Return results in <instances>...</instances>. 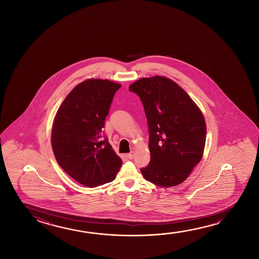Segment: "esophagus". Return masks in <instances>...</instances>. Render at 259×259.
I'll return each mask as SVG.
<instances>
[{
    "instance_id": "1",
    "label": "esophagus",
    "mask_w": 259,
    "mask_h": 259,
    "mask_svg": "<svg viewBox=\"0 0 259 259\" xmlns=\"http://www.w3.org/2000/svg\"><path fill=\"white\" fill-rule=\"evenodd\" d=\"M126 156H127L130 160L134 159V158H135V152H134V151H132L130 153H127V155H126Z\"/></svg>"
}]
</instances>
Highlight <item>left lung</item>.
<instances>
[{
	"label": "left lung",
	"mask_w": 259,
	"mask_h": 259,
	"mask_svg": "<svg viewBox=\"0 0 259 259\" xmlns=\"http://www.w3.org/2000/svg\"><path fill=\"white\" fill-rule=\"evenodd\" d=\"M144 105L151 160L141 169L146 181L160 187L184 182L203 154V115L178 84L164 76L143 77L129 85Z\"/></svg>",
	"instance_id": "obj_1"
}]
</instances>
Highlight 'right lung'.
<instances>
[{
    "mask_svg": "<svg viewBox=\"0 0 259 259\" xmlns=\"http://www.w3.org/2000/svg\"><path fill=\"white\" fill-rule=\"evenodd\" d=\"M120 88L106 79L83 81L65 98L54 119L51 145L56 160L70 177L89 188L114 181L122 165L103 134Z\"/></svg>",
    "mask_w": 259,
    "mask_h": 259,
    "instance_id": "1",
    "label": "right lung"
}]
</instances>
